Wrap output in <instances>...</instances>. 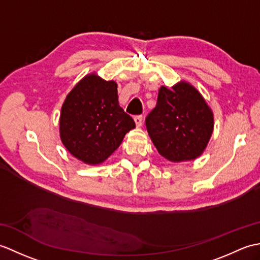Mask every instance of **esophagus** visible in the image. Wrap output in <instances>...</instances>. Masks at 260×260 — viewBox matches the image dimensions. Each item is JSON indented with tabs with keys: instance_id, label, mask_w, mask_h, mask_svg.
<instances>
[{
	"instance_id": "1",
	"label": "esophagus",
	"mask_w": 260,
	"mask_h": 260,
	"mask_svg": "<svg viewBox=\"0 0 260 260\" xmlns=\"http://www.w3.org/2000/svg\"><path fill=\"white\" fill-rule=\"evenodd\" d=\"M134 120H135V124L137 127H141L142 124H143V116L141 115H137L134 117Z\"/></svg>"
}]
</instances>
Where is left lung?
Here are the masks:
<instances>
[{"mask_svg": "<svg viewBox=\"0 0 260 260\" xmlns=\"http://www.w3.org/2000/svg\"><path fill=\"white\" fill-rule=\"evenodd\" d=\"M145 124L157 152L171 162L200 156L214 126L211 108L186 81L159 88L156 106L147 115Z\"/></svg>", "mask_w": 260, "mask_h": 260, "instance_id": "1", "label": "left lung"}]
</instances>
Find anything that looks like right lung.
<instances>
[{
    "instance_id": "obj_1",
    "label": "right lung",
    "mask_w": 260,
    "mask_h": 260,
    "mask_svg": "<svg viewBox=\"0 0 260 260\" xmlns=\"http://www.w3.org/2000/svg\"><path fill=\"white\" fill-rule=\"evenodd\" d=\"M134 127L118 104L117 84L96 74L85 76L68 93L59 119L62 144L89 165L106 161Z\"/></svg>"
}]
</instances>
